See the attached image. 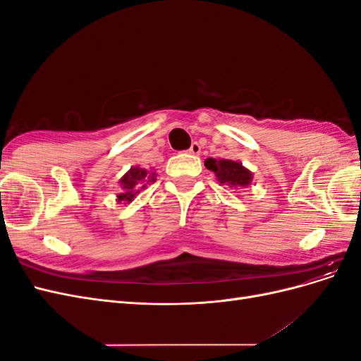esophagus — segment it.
<instances>
[{
	"label": "esophagus",
	"instance_id": "1",
	"mask_svg": "<svg viewBox=\"0 0 361 361\" xmlns=\"http://www.w3.org/2000/svg\"><path fill=\"white\" fill-rule=\"evenodd\" d=\"M190 152L192 155H199L200 152H202V146L197 143V141H194V143L191 145V147H190Z\"/></svg>",
	"mask_w": 361,
	"mask_h": 361
}]
</instances>
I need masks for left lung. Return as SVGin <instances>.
Wrapping results in <instances>:
<instances>
[{
  "mask_svg": "<svg viewBox=\"0 0 361 361\" xmlns=\"http://www.w3.org/2000/svg\"><path fill=\"white\" fill-rule=\"evenodd\" d=\"M204 166L207 170L215 173V176L220 180V183L231 185V188L247 187L251 182V173L239 162L231 159L207 158L204 161Z\"/></svg>",
  "mask_w": 361,
  "mask_h": 361,
  "instance_id": "1",
  "label": "left lung"
}]
</instances>
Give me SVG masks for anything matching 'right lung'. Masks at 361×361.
Segmentation results:
<instances>
[{"label": "right lung", "instance_id": "obj_1", "mask_svg": "<svg viewBox=\"0 0 361 361\" xmlns=\"http://www.w3.org/2000/svg\"><path fill=\"white\" fill-rule=\"evenodd\" d=\"M149 182H155V173H147V170L140 169V167H133L125 176L120 179V185H122L123 192L117 195L118 202H133L135 197V194H138L140 188L143 190Z\"/></svg>", "mask_w": 361, "mask_h": 361}]
</instances>
